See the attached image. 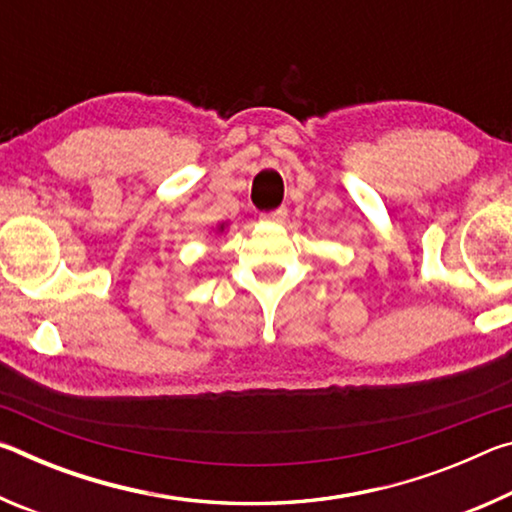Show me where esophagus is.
I'll return each mask as SVG.
<instances>
[{
	"mask_svg": "<svg viewBox=\"0 0 512 512\" xmlns=\"http://www.w3.org/2000/svg\"><path fill=\"white\" fill-rule=\"evenodd\" d=\"M284 219H287V207H280V210L262 214V221H266V223H282Z\"/></svg>",
	"mask_w": 512,
	"mask_h": 512,
	"instance_id": "obj_1",
	"label": "esophagus"
}]
</instances>
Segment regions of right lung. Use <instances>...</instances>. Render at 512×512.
Masks as SVG:
<instances>
[{"instance_id": "obj_1", "label": "right lung", "mask_w": 512, "mask_h": 512, "mask_svg": "<svg viewBox=\"0 0 512 512\" xmlns=\"http://www.w3.org/2000/svg\"><path fill=\"white\" fill-rule=\"evenodd\" d=\"M225 230H228V223H219V225H216V232H219V235H223Z\"/></svg>"}]
</instances>
